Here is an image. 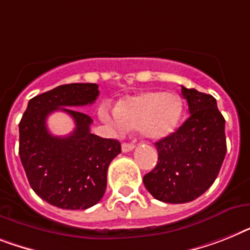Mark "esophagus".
Segmentation results:
<instances>
[{
	"label": "esophagus",
	"mask_w": 250,
	"mask_h": 250,
	"mask_svg": "<svg viewBox=\"0 0 250 250\" xmlns=\"http://www.w3.org/2000/svg\"><path fill=\"white\" fill-rule=\"evenodd\" d=\"M121 149H123L124 153H126V152H130V150L134 149V144L129 143V142H125V143L121 144Z\"/></svg>",
	"instance_id": "esophagus-1"
}]
</instances>
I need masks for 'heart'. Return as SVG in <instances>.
<instances>
[{
    "label": "heart",
    "instance_id": "heart-1",
    "mask_svg": "<svg viewBox=\"0 0 250 250\" xmlns=\"http://www.w3.org/2000/svg\"><path fill=\"white\" fill-rule=\"evenodd\" d=\"M115 113L117 120H111L106 112H101V117L119 129H139L144 138L160 140L179 126L183 102L174 93L150 90L121 101Z\"/></svg>",
    "mask_w": 250,
    "mask_h": 250
}]
</instances>
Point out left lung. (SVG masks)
I'll use <instances>...</instances> for the list:
<instances>
[{
  "label": "left lung",
  "mask_w": 250,
  "mask_h": 250,
  "mask_svg": "<svg viewBox=\"0 0 250 250\" xmlns=\"http://www.w3.org/2000/svg\"><path fill=\"white\" fill-rule=\"evenodd\" d=\"M189 117L176 131L154 143L158 162L143 183L156 199L188 203L216 180L226 154L225 119L211 94L181 85Z\"/></svg>",
  "instance_id": "obj_1"
}]
</instances>
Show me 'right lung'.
Returning a JSON list of instances; mask_svg holds the SVG:
<instances>
[{"instance_id":"add662e5","label":"right lung","mask_w":250,"mask_h":250,"mask_svg":"<svg viewBox=\"0 0 250 250\" xmlns=\"http://www.w3.org/2000/svg\"><path fill=\"white\" fill-rule=\"evenodd\" d=\"M98 94L93 83L56 86L29 101L19 124V154L29 184L55 207L86 209L106 191L107 170L121 152L120 142L92 134V117L67 108L92 104ZM55 110L73 117L76 129L67 137H55L46 129V117Z\"/></svg>"}]
</instances>
